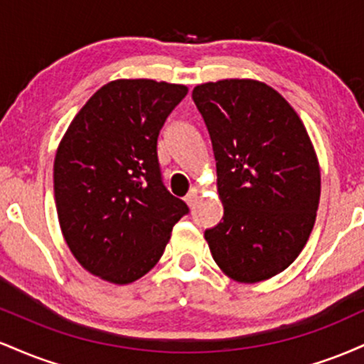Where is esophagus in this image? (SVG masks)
I'll return each instance as SVG.
<instances>
[{
    "mask_svg": "<svg viewBox=\"0 0 364 364\" xmlns=\"http://www.w3.org/2000/svg\"><path fill=\"white\" fill-rule=\"evenodd\" d=\"M198 196H200V191L196 190V188H191L190 190V193L186 195V203H188V207H195V203H196V200H198Z\"/></svg>",
    "mask_w": 364,
    "mask_h": 364,
    "instance_id": "34e87169",
    "label": "esophagus"
}]
</instances>
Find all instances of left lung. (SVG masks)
<instances>
[{
  "mask_svg": "<svg viewBox=\"0 0 364 364\" xmlns=\"http://www.w3.org/2000/svg\"><path fill=\"white\" fill-rule=\"evenodd\" d=\"M191 97L210 133L223 223L207 229L212 258L232 281L286 270L315 225L320 164L298 112L253 78L196 85Z\"/></svg>",
  "mask_w": 364,
  "mask_h": 364,
  "instance_id": "1",
  "label": "left lung"
}]
</instances>
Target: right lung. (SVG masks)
<instances>
[{"instance_id": "add662e5", "label": "right lung", "mask_w": 364, "mask_h": 364, "mask_svg": "<svg viewBox=\"0 0 364 364\" xmlns=\"http://www.w3.org/2000/svg\"><path fill=\"white\" fill-rule=\"evenodd\" d=\"M188 94L150 78L107 82L77 112L54 157V200L70 252L87 272L132 284L161 260L186 203L166 190L157 139Z\"/></svg>"}]
</instances>
